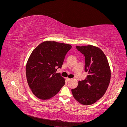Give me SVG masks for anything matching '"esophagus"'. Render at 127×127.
I'll list each match as a JSON object with an SVG mask.
<instances>
[{"mask_svg":"<svg viewBox=\"0 0 127 127\" xmlns=\"http://www.w3.org/2000/svg\"><path fill=\"white\" fill-rule=\"evenodd\" d=\"M66 80H67V81H69V80H70V78H66Z\"/></svg>","mask_w":127,"mask_h":127,"instance_id":"34e87169","label":"esophagus"}]
</instances>
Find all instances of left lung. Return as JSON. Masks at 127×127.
Here are the masks:
<instances>
[{"label":"left lung","instance_id":"1","mask_svg":"<svg viewBox=\"0 0 127 127\" xmlns=\"http://www.w3.org/2000/svg\"><path fill=\"white\" fill-rule=\"evenodd\" d=\"M85 59V71L88 72L85 79L78 82L72 89L73 96L83 105H91L104 95L109 86L111 70L108 61L101 50L93 45L76 46Z\"/></svg>","mask_w":127,"mask_h":127}]
</instances>
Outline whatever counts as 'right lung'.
<instances>
[{"instance_id": "obj_1", "label": "right lung", "mask_w": 127, "mask_h": 127, "mask_svg": "<svg viewBox=\"0 0 127 127\" xmlns=\"http://www.w3.org/2000/svg\"><path fill=\"white\" fill-rule=\"evenodd\" d=\"M70 44L55 41H44L31 54L26 65L28 85L34 95L41 99L55 96L65 84L57 69L62 67Z\"/></svg>"}]
</instances>
